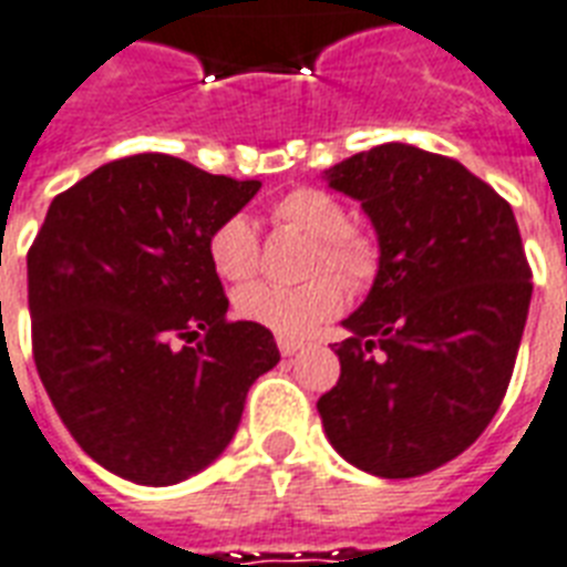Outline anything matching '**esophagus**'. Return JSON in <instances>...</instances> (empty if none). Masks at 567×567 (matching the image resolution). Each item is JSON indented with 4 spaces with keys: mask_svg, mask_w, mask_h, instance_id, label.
Segmentation results:
<instances>
[{
    "mask_svg": "<svg viewBox=\"0 0 567 567\" xmlns=\"http://www.w3.org/2000/svg\"><path fill=\"white\" fill-rule=\"evenodd\" d=\"M278 348H280V354H284V357H292V354H298L301 348H305V342H298V339H284V337H280L278 339Z\"/></svg>",
    "mask_w": 567,
    "mask_h": 567,
    "instance_id": "obj_1",
    "label": "esophagus"
}]
</instances>
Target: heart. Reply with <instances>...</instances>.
<instances>
[{"instance_id": "1", "label": "heart", "mask_w": 567, "mask_h": 567, "mask_svg": "<svg viewBox=\"0 0 567 567\" xmlns=\"http://www.w3.org/2000/svg\"><path fill=\"white\" fill-rule=\"evenodd\" d=\"M271 216L280 225L312 239L307 257V275H316L301 287H271L251 284L234 296V310L239 319L260 324L284 339H301L333 319L342 310V287L321 270H330L348 287L369 284L378 269V246L369 234L348 225V210L339 198L324 189L298 187L280 196L271 207ZM207 257L213 271L228 284H243L257 271L260 246L257 230L248 216L234 213L221 219L207 237Z\"/></svg>"}]
</instances>
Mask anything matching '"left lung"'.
<instances>
[{"mask_svg": "<svg viewBox=\"0 0 567 567\" xmlns=\"http://www.w3.org/2000/svg\"><path fill=\"white\" fill-rule=\"evenodd\" d=\"M378 234V275L342 324L319 415L374 477L451 463L495 419L527 324L533 271L513 207L460 161L383 143L324 169Z\"/></svg>", "mask_w": 567, "mask_h": 567, "instance_id": "obj_1", "label": "left lung"}]
</instances>
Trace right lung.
<instances>
[{"mask_svg": "<svg viewBox=\"0 0 567 567\" xmlns=\"http://www.w3.org/2000/svg\"><path fill=\"white\" fill-rule=\"evenodd\" d=\"M260 181L172 155L104 163L54 198L29 251L38 374L72 439L140 486L193 477L228 447L271 330L228 321L207 257Z\"/></svg>", "mask_w": 567, "mask_h": 567, "instance_id": "add662e5", "label": "right lung"}]
</instances>
